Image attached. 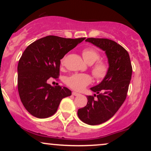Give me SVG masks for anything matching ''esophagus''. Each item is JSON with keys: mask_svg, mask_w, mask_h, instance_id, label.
I'll list each match as a JSON object with an SVG mask.
<instances>
[{"mask_svg": "<svg viewBox=\"0 0 151 151\" xmlns=\"http://www.w3.org/2000/svg\"><path fill=\"white\" fill-rule=\"evenodd\" d=\"M72 95H74V96H79V95H80V93L75 92V91H73V92H72Z\"/></svg>", "mask_w": 151, "mask_h": 151, "instance_id": "obj_1", "label": "esophagus"}]
</instances>
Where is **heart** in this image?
Here are the masks:
<instances>
[{
  "label": "heart",
  "mask_w": 151,
  "mask_h": 151,
  "mask_svg": "<svg viewBox=\"0 0 151 151\" xmlns=\"http://www.w3.org/2000/svg\"><path fill=\"white\" fill-rule=\"evenodd\" d=\"M83 58L86 63L92 65L91 71L93 76L97 80L101 81L108 76L110 71V65L105 60H101V55L98 50L93 47L84 48L81 52ZM65 58L61 60L63 65ZM66 84L71 89L76 91H82L92 82V78L86 74H74L66 79Z\"/></svg>",
  "instance_id": "1"
}]
</instances>
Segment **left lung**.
Instances as JSON below:
<instances>
[{
    "instance_id": "obj_1",
    "label": "left lung",
    "mask_w": 151,
    "mask_h": 151,
    "mask_svg": "<svg viewBox=\"0 0 151 151\" xmlns=\"http://www.w3.org/2000/svg\"><path fill=\"white\" fill-rule=\"evenodd\" d=\"M86 41L104 50L110 65L108 76L97 86L91 88L98 95L88 96L87 104L77 112L84 123L99 125L114 116L124 104L131 79L132 65L129 52L115 41L93 37L87 38Z\"/></svg>"
}]
</instances>
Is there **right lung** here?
<instances>
[{"label": "right lung", "mask_w": 151, "mask_h": 151, "mask_svg": "<svg viewBox=\"0 0 151 151\" xmlns=\"http://www.w3.org/2000/svg\"><path fill=\"white\" fill-rule=\"evenodd\" d=\"M84 39L49 35L31 43L23 52L18 65V89L31 115L39 119L51 116L62 99L72 95L69 89L51 86L47 80L58 79L60 60Z\"/></svg>", "instance_id": "add662e5"}]
</instances>
